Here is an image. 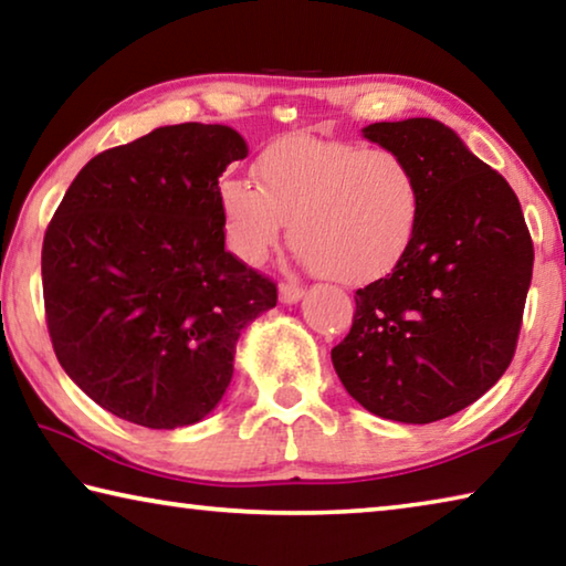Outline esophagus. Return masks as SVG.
Listing matches in <instances>:
<instances>
[{
  "instance_id": "esophagus-1",
  "label": "esophagus",
  "mask_w": 566,
  "mask_h": 566,
  "mask_svg": "<svg viewBox=\"0 0 566 566\" xmlns=\"http://www.w3.org/2000/svg\"><path fill=\"white\" fill-rule=\"evenodd\" d=\"M302 296H304V286H302V284H296V282H282V284H280V300H282L284 304L300 302Z\"/></svg>"
}]
</instances>
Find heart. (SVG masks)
<instances>
[{"mask_svg":"<svg viewBox=\"0 0 566 566\" xmlns=\"http://www.w3.org/2000/svg\"><path fill=\"white\" fill-rule=\"evenodd\" d=\"M254 177L256 187L219 185L227 244L247 264H262L290 224L306 266L364 284L395 270L415 242L421 187L397 151L292 134L262 149Z\"/></svg>","mask_w":566,"mask_h":566,"instance_id":"heart-1","label":"heart"}]
</instances>
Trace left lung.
Listing matches in <instances>:
<instances>
[{
	"label": "left lung",
	"instance_id": "8db88e82",
	"mask_svg": "<svg viewBox=\"0 0 566 566\" xmlns=\"http://www.w3.org/2000/svg\"><path fill=\"white\" fill-rule=\"evenodd\" d=\"M361 134L415 169L421 219L395 270L357 290L332 364L371 415L429 424L472 405L510 367L532 237L506 179L442 122H377Z\"/></svg>",
	"mask_w": 566,
	"mask_h": 566
}]
</instances>
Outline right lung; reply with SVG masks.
I'll return each mask as SVG.
<instances>
[{
  "mask_svg": "<svg viewBox=\"0 0 566 566\" xmlns=\"http://www.w3.org/2000/svg\"><path fill=\"white\" fill-rule=\"evenodd\" d=\"M244 157L224 124L159 127L90 159L46 227L56 359L132 424L205 419L232 381L239 334L276 304V284L224 249L219 177Z\"/></svg>",
  "mask_w": 566,
  "mask_h": 566,
  "instance_id": "obj_1",
  "label": "right lung"
}]
</instances>
